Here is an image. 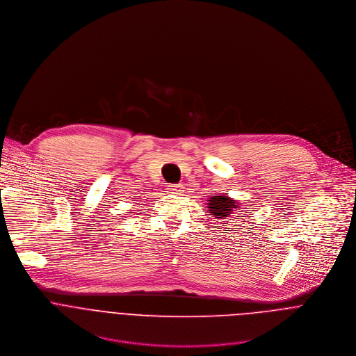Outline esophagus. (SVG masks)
I'll list each match as a JSON object with an SVG mask.
<instances>
[{"label": "esophagus", "mask_w": 356, "mask_h": 356, "mask_svg": "<svg viewBox=\"0 0 356 356\" xmlns=\"http://www.w3.org/2000/svg\"><path fill=\"white\" fill-rule=\"evenodd\" d=\"M167 189H168L170 193H179V192H182L184 185H181V184H172V185H168Z\"/></svg>", "instance_id": "34e87169"}]
</instances>
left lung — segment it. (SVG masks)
I'll return each mask as SVG.
<instances>
[{
  "label": "left lung",
  "mask_w": 356,
  "mask_h": 356,
  "mask_svg": "<svg viewBox=\"0 0 356 356\" xmlns=\"http://www.w3.org/2000/svg\"><path fill=\"white\" fill-rule=\"evenodd\" d=\"M207 207L210 209V213L217 218L229 217V214H232L235 209H239L238 203L231 200L228 196H213L209 200Z\"/></svg>",
  "instance_id": "1"
}]
</instances>
